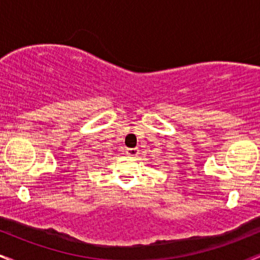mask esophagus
Instances as JSON below:
<instances>
[{
    "instance_id": "34e87169",
    "label": "esophagus",
    "mask_w": 260,
    "mask_h": 260,
    "mask_svg": "<svg viewBox=\"0 0 260 260\" xmlns=\"http://www.w3.org/2000/svg\"><path fill=\"white\" fill-rule=\"evenodd\" d=\"M126 153H127V155H129V156H137L139 153V150L137 148H128L126 150Z\"/></svg>"
}]
</instances>
